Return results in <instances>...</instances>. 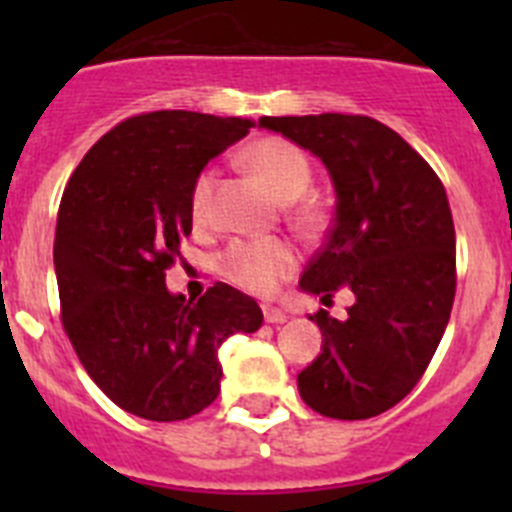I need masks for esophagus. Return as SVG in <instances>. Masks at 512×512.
<instances>
[{"mask_svg": "<svg viewBox=\"0 0 512 512\" xmlns=\"http://www.w3.org/2000/svg\"><path fill=\"white\" fill-rule=\"evenodd\" d=\"M264 320H266V323H274V325H279V323H284V320H287V312H284V310H279V307H271V305H266V307H264Z\"/></svg>", "mask_w": 512, "mask_h": 512, "instance_id": "34e87169", "label": "esophagus"}]
</instances>
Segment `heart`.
<instances>
[{"mask_svg": "<svg viewBox=\"0 0 512 512\" xmlns=\"http://www.w3.org/2000/svg\"><path fill=\"white\" fill-rule=\"evenodd\" d=\"M243 164L259 176L261 182L277 194L279 200L289 202V217L302 233H318L325 225V215L312 202H292L307 192L312 182V164L307 153L297 143L279 135L253 140L243 151ZM215 187V171L202 169L192 184L189 210L197 223L207 220ZM295 246L282 238H264V241H233L217 259V269L235 287L253 292V295H271L279 284L297 269Z\"/></svg>", "mask_w": 512, "mask_h": 512, "instance_id": "heart-1", "label": "heart"}]
</instances>
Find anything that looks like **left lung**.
I'll list each match as a JSON object with an SVG mask.
<instances>
[{"instance_id": "left-lung-1", "label": "left lung", "mask_w": 512, "mask_h": 512, "mask_svg": "<svg viewBox=\"0 0 512 512\" xmlns=\"http://www.w3.org/2000/svg\"><path fill=\"white\" fill-rule=\"evenodd\" d=\"M315 153L336 187L328 241L307 264L302 292L330 302L351 289L346 320L310 315L318 359L297 374L315 413L364 420L395 408L431 364L456 295V233L436 171L392 128L366 115L261 117Z\"/></svg>"}]
</instances>
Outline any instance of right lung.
<instances>
[{
	"instance_id": "add662e5",
	"label": "right lung",
	"mask_w": 512,
	"mask_h": 512,
	"mask_svg": "<svg viewBox=\"0 0 512 512\" xmlns=\"http://www.w3.org/2000/svg\"><path fill=\"white\" fill-rule=\"evenodd\" d=\"M253 128L243 117L158 110L128 117L81 158L53 243L61 323L81 366L122 410L158 423L212 405L217 348L264 323L256 300L217 282L171 295L166 269L192 233V184Z\"/></svg>"
}]
</instances>
